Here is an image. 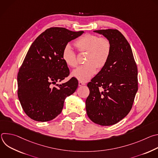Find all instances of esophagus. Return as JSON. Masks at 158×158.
<instances>
[{
    "instance_id": "1",
    "label": "esophagus",
    "mask_w": 158,
    "mask_h": 158,
    "mask_svg": "<svg viewBox=\"0 0 158 158\" xmlns=\"http://www.w3.org/2000/svg\"><path fill=\"white\" fill-rule=\"evenodd\" d=\"M85 84L84 82H81V81H79V83H78L79 86H82V85H85Z\"/></svg>"
}]
</instances>
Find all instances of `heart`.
<instances>
[{"mask_svg": "<svg viewBox=\"0 0 158 158\" xmlns=\"http://www.w3.org/2000/svg\"><path fill=\"white\" fill-rule=\"evenodd\" d=\"M74 45L79 52H87L86 64L73 71L71 76L81 82H86L96 74L97 68L101 69L106 65L110 55L112 45L106 37H99L89 34L78 38ZM62 59L69 67L74 68L77 65L76 54L69 44L62 50Z\"/></svg>", "mask_w": 158, "mask_h": 158, "instance_id": "obj_1", "label": "heart"}]
</instances>
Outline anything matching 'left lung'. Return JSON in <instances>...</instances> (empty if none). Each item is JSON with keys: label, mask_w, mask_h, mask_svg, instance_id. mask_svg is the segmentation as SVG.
<instances>
[{"label": "left lung", "mask_w": 158, "mask_h": 158, "mask_svg": "<svg viewBox=\"0 0 158 158\" xmlns=\"http://www.w3.org/2000/svg\"><path fill=\"white\" fill-rule=\"evenodd\" d=\"M94 32L107 38L112 49L106 65L87 84L90 93L85 109L93 122L110 126L125 118L132 108L138 89V68L129 42L118 30Z\"/></svg>", "instance_id": "8db88e82"}]
</instances>
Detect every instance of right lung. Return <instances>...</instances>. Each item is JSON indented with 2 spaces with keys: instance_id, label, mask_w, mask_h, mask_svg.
<instances>
[{
  "instance_id": "right-lung-1",
  "label": "right lung",
  "mask_w": 158,
  "mask_h": 158,
  "mask_svg": "<svg viewBox=\"0 0 158 158\" xmlns=\"http://www.w3.org/2000/svg\"><path fill=\"white\" fill-rule=\"evenodd\" d=\"M83 33L51 27L32 44L17 74L18 98L25 113L32 119L52 120L60 114L66 97L76 91L78 81L74 77L62 84L56 82L69 75L68 67L62 59L64 48Z\"/></svg>"
}]
</instances>
